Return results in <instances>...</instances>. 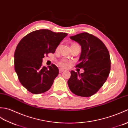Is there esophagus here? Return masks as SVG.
<instances>
[{
  "instance_id": "34e87169",
  "label": "esophagus",
  "mask_w": 128,
  "mask_h": 128,
  "mask_svg": "<svg viewBox=\"0 0 128 128\" xmlns=\"http://www.w3.org/2000/svg\"><path fill=\"white\" fill-rule=\"evenodd\" d=\"M64 70L62 69V68H60L59 69V72L60 73H62V72H64Z\"/></svg>"
}]
</instances>
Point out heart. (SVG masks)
I'll return each instance as SVG.
<instances>
[{
  "label": "heart",
  "mask_w": 128,
  "mask_h": 128,
  "mask_svg": "<svg viewBox=\"0 0 128 128\" xmlns=\"http://www.w3.org/2000/svg\"><path fill=\"white\" fill-rule=\"evenodd\" d=\"M58 64L60 66L64 68H66L68 66V62L66 60H62L60 61H59Z\"/></svg>",
  "instance_id": "b5f03b06"
}]
</instances>
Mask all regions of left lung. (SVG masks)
<instances>
[{
    "label": "left lung",
    "instance_id": "1",
    "mask_svg": "<svg viewBox=\"0 0 128 128\" xmlns=\"http://www.w3.org/2000/svg\"><path fill=\"white\" fill-rule=\"evenodd\" d=\"M70 38L81 45L80 62L76 67L84 69V72L80 74L72 70L68 86L75 95L89 97L98 92L108 76L110 70L109 52L104 42L92 34L84 32Z\"/></svg>",
    "mask_w": 128,
    "mask_h": 128
}]
</instances>
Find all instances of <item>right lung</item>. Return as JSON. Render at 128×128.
<instances>
[{"label":"right lung","mask_w":128,"mask_h":128,"mask_svg":"<svg viewBox=\"0 0 128 128\" xmlns=\"http://www.w3.org/2000/svg\"><path fill=\"white\" fill-rule=\"evenodd\" d=\"M66 33L46 29L33 31L22 38L14 54V66L21 84L34 94L47 92L59 70L54 64L42 66L44 55L55 52Z\"/></svg>","instance_id":"1"}]
</instances>
